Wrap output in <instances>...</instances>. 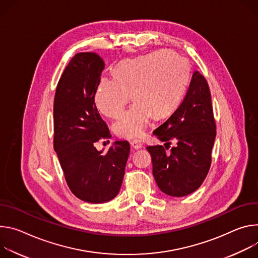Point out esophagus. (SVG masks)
Masks as SVG:
<instances>
[{
    "label": "esophagus",
    "mask_w": 258,
    "mask_h": 258,
    "mask_svg": "<svg viewBox=\"0 0 258 258\" xmlns=\"http://www.w3.org/2000/svg\"><path fill=\"white\" fill-rule=\"evenodd\" d=\"M142 141L140 140V139H133V140H131V147L133 148V149H135V150H138V149H140V148H142Z\"/></svg>",
    "instance_id": "34e87169"
}]
</instances>
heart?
I'll use <instances>...</instances> for the list:
<instances>
[{
	"label": "heart",
	"mask_w": 258,
	"mask_h": 258,
	"mask_svg": "<svg viewBox=\"0 0 258 258\" xmlns=\"http://www.w3.org/2000/svg\"><path fill=\"white\" fill-rule=\"evenodd\" d=\"M114 76H102L97 84L94 101L109 118L116 117L131 98L135 101L121 112L112 125L124 138L141 136L154 112L163 116L180 102L190 77V68L182 56L158 50L121 61Z\"/></svg>",
	"instance_id": "b5f03b06"
}]
</instances>
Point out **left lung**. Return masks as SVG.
<instances>
[{
	"instance_id": "8db88e82",
	"label": "left lung",
	"mask_w": 258,
	"mask_h": 258,
	"mask_svg": "<svg viewBox=\"0 0 258 258\" xmlns=\"http://www.w3.org/2000/svg\"><path fill=\"white\" fill-rule=\"evenodd\" d=\"M154 134L166 142L165 147L147 148L159 188L171 197L194 192L208 174L216 136L210 89L199 72L192 74L182 102ZM171 140L177 141V147L167 152Z\"/></svg>"
}]
</instances>
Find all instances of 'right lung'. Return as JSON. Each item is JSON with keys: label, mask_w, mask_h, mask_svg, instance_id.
Returning a JSON list of instances; mask_svg holds the SVG:
<instances>
[{"label": "right lung", "mask_w": 258, "mask_h": 258, "mask_svg": "<svg viewBox=\"0 0 258 258\" xmlns=\"http://www.w3.org/2000/svg\"><path fill=\"white\" fill-rule=\"evenodd\" d=\"M104 62L93 52L76 54L57 84L54 151L72 192L84 202L104 203L119 194L130 153L126 140L116 141L103 154L94 144L110 138L94 94Z\"/></svg>", "instance_id": "1"}]
</instances>
